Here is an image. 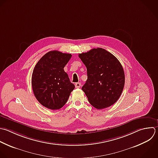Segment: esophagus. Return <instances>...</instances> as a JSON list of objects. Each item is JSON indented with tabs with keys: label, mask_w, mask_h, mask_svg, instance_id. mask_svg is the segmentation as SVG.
<instances>
[{
	"label": "esophagus",
	"mask_w": 158,
	"mask_h": 158,
	"mask_svg": "<svg viewBox=\"0 0 158 158\" xmlns=\"http://www.w3.org/2000/svg\"><path fill=\"white\" fill-rule=\"evenodd\" d=\"M80 86H81V83H75V88H80Z\"/></svg>",
	"instance_id": "34e87169"
}]
</instances>
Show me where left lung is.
<instances>
[{
    "label": "left lung",
    "instance_id": "obj_1",
    "mask_svg": "<svg viewBox=\"0 0 158 158\" xmlns=\"http://www.w3.org/2000/svg\"><path fill=\"white\" fill-rule=\"evenodd\" d=\"M87 69L88 78L82 87L89 102L102 109L113 105L120 98L125 84V74L118 60L102 48L78 55Z\"/></svg>",
    "mask_w": 158,
    "mask_h": 158
}]
</instances>
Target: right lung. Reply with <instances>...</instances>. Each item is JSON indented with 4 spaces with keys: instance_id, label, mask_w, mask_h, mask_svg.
Instances as JSON below:
<instances>
[{
    "instance_id": "right-lung-1",
    "label": "right lung",
    "mask_w": 158,
    "mask_h": 158,
    "mask_svg": "<svg viewBox=\"0 0 158 158\" xmlns=\"http://www.w3.org/2000/svg\"><path fill=\"white\" fill-rule=\"evenodd\" d=\"M72 55L52 51L43 56L35 65L31 78L34 94L46 108L57 110L69 99L75 85L70 81L64 68Z\"/></svg>"
}]
</instances>
